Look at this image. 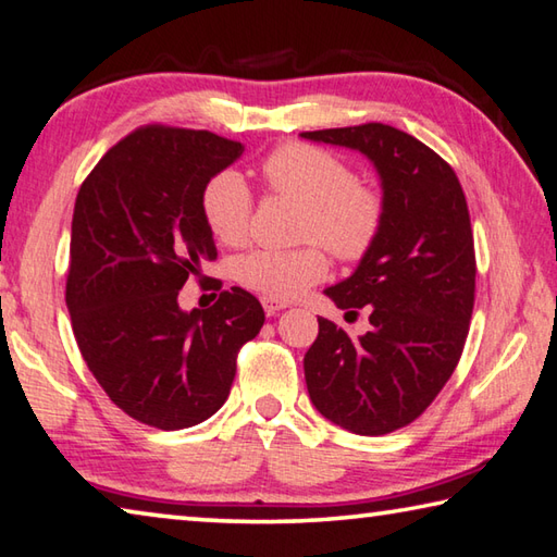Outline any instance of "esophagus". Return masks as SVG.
Returning <instances> with one entry per match:
<instances>
[{"instance_id":"esophagus-1","label":"esophagus","mask_w":557,"mask_h":557,"mask_svg":"<svg viewBox=\"0 0 557 557\" xmlns=\"http://www.w3.org/2000/svg\"><path fill=\"white\" fill-rule=\"evenodd\" d=\"M261 306H264V312L269 314V318H274V314H278L281 310L288 308V302L286 300L269 298V296H261Z\"/></svg>"}]
</instances>
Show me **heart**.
<instances>
[{
	"mask_svg": "<svg viewBox=\"0 0 557 557\" xmlns=\"http://www.w3.org/2000/svg\"><path fill=\"white\" fill-rule=\"evenodd\" d=\"M259 174L271 194L302 203L298 249H255L239 257L235 278L261 296L290 300L322 281L330 257L354 264L375 247L385 225V198L359 182L349 162L310 143H286L259 162ZM251 191L233 170L218 172L201 191V215L223 245H243L249 235Z\"/></svg>",
	"mask_w": 557,
	"mask_h": 557,
	"instance_id": "obj_1",
	"label": "heart"
}]
</instances>
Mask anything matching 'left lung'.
<instances>
[{
    "instance_id": "8db88e82",
    "label": "left lung",
    "mask_w": 557,
    "mask_h": 557,
    "mask_svg": "<svg viewBox=\"0 0 557 557\" xmlns=\"http://www.w3.org/2000/svg\"><path fill=\"white\" fill-rule=\"evenodd\" d=\"M361 150L383 180L385 225L354 276L324 293L342 310L369 308L354 339L318 318L302 359L312 405L361 436L412 424L456 371L475 306V243L463 186L450 164L383 123L300 133Z\"/></svg>"
}]
</instances>
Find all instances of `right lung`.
Wrapping results in <instances>:
<instances>
[{"label": "right lung", "instance_id": "1", "mask_svg": "<svg viewBox=\"0 0 557 557\" xmlns=\"http://www.w3.org/2000/svg\"><path fill=\"white\" fill-rule=\"evenodd\" d=\"M243 154L211 131L150 123L125 135L82 182L70 235L65 302L82 359L135 422L176 432L215 414L237 354L264 324L251 293L223 288L208 310L180 290L218 249L201 191Z\"/></svg>", "mask_w": 557, "mask_h": 557}]
</instances>
